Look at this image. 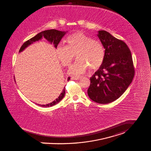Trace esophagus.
Returning a JSON list of instances; mask_svg holds the SVG:
<instances>
[{
    "label": "esophagus",
    "instance_id": "esophagus-1",
    "mask_svg": "<svg viewBox=\"0 0 151 151\" xmlns=\"http://www.w3.org/2000/svg\"><path fill=\"white\" fill-rule=\"evenodd\" d=\"M71 78L74 80H78L81 78V77H71Z\"/></svg>",
    "mask_w": 151,
    "mask_h": 151
}]
</instances>
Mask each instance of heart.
Masks as SVG:
<instances>
[{
    "instance_id": "heart-1",
    "label": "heart",
    "mask_w": 151,
    "mask_h": 151,
    "mask_svg": "<svg viewBox=\"0 0 151 151\" xmlns=\"http://www.w3.org/2000/svg\"><path fill=\"white\" fill-rule=\"evenodd\" d=\"M65 42L66 45H59L56 52L59 60L65 66H69L76 55L78 60L69 69L70 74H82L89 67L95 70L102 65L105 50L99 41L78 32L69 36Z\"/></svg>"
}]
</instances>
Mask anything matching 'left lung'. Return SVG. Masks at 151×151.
I'll return each mask as SVG.
<instances>
[{
  "mask_svg": "<svg viewBox=\"0 0 151 151\" xmlns=\"http://www.w3.org/2000/svg\"><path fill=\"white\" fill-rule=\"evenodd\" d=\"M97 36L105 49L104 60L90 78L89 98L99 104H108L121 96L134 75L131 52L126 45L110 33L99 30Z\"/></svg>",
  "mask_w": 151,
  "mask_h": 151,
  "instance_id": "1",
  "label": "left lung"
}]
</instances>
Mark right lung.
Returning a JSON list of instances; mask_svg holds the SVG:
<instances>
[{"label": "right lung", "instance_id": "right-lung-1", "mask_svg": "<svg viewBox=\"0 0 151 151\" xmlns=\"http://www.w3.org/2000/svg\"><path fill=\"white\" fill-rule=\"evenodd\" d=\"M68 31H60V30H58L56 29H50V30H44L42 31L40 33H38L37 35H36L35 36H34L33 37L31 38L30 39H29V40L26 41L25 42H24L23 44V45L21 46L19 52H22L26 48H27L29 45H30V44H33L34 42L36 41H39L42 39V37H44V39H45L47 41L50 42L51 44H53L55 48H57V46L58 45V44L59 43V42L61 40V39H62V37L65 35V34L68 32ZM15 79V78H14ZM70 79V77L68 78V81H69ZM65 95V87L63 88L62 93L60 94L59 96L56 98L54 101H53L52 102L47 104H44V105H41L37 104L38 106H41V107H52L53 106H55V104H58L59 102H60L63 98L64 97Z\"/></svg>", "mask_w": 151, "mask_h": 151}]
</instances>
